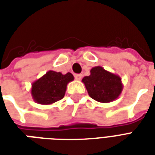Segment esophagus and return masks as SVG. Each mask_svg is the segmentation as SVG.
<instances>
[{"label":"esophagus","instance_id":"1","mask_svg":"<svg viewBox=\"0 0 155 155\" xmlns=\"http://www.w3.org/2000/svg\"><path fill=\"white\" fill-rule=\"evenodd\" d=\"M74 78H75L76 80H78V81H80V80H81V78H82V74H74Z\"/></svg>","mask_w":155,"mask_h":155}]
</instances>
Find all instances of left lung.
<instances>
[{
  "label": "left lung",
  "mask_w": 155,
  "mask_h": 155,
  "mask_svg": "<svg viewBox=\"0 0 155 155\" xmlns=\"http://www.w3.org/2000/svg\"><path fill=\"white\" fill-rule=\"evenodd\" d=\"M82 81L90 96L102 103L114 101L120 95L123 87L121 79L118 75L108 72L101 66L92 68L91 75L83 78Z\"/></svg>",
  "instance_id": "8db88e82"
}]
</instances>
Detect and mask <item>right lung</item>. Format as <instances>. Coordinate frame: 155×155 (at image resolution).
<instances>
[{
	"mask_svg": "<svg viewBox=\"0 0 155 155\" xmlns=\"http://www.w3.org/2000/svg\"><path fill=\"white\" fill-rule=\"evenodd\" d=\"M73 80L74 76L71 73L62 74L61 72L48 71L44 76L33 83L32 96L39 104H53L63 99L66 85Z\"/></svg>",
	"mask_w": 155,
	"mask_h": 155,
	"instance_id": "add662e5",
	"label": "right lung"
}]
</instances>
